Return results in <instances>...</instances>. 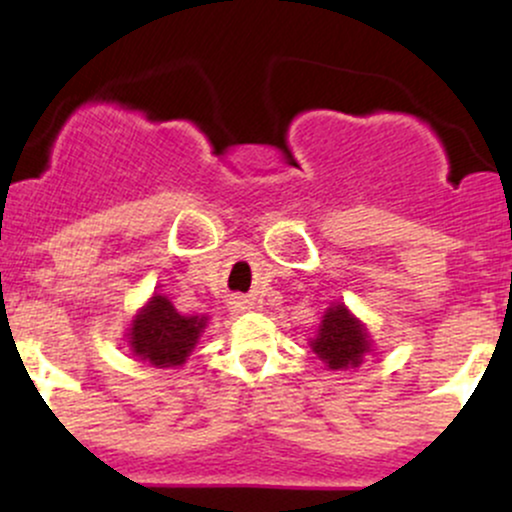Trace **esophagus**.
<instances>
[{
	"label": "esophagus",
	"mask_w": 512,
	"mask_h": 512,
	"mask_svg": "<svg viewBox=\"0 0 512 512\" xmlns=\"http://www.w3.org/2000/svg\"><path fill=\"white\" fill-rule=\"evenodd\" d=\"M236 303H238V301H236ZM236 308H240V303H238V305H236Z\"/></svg>",
	"instance_id": "1"
}]
</instances>
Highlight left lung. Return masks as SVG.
I'll list each match as a JSON object with an SVG mask.
<instances>
[{"label":"left lung","mask_w":512,"mask_h":512,"mask_svg":"<svg viewBox=\"0 0 512 512\" xmlns=\"http://www.w3.org/2000/svg\"><path fill=\"white\" fill-rule=\"evenodd\" d=\"M317 358L332 370L361 366L363 356L370 351V339L361 320L346 310V305H332L322 315L317 337L310 342Z\"/></svg>","instance_id":"1"}]
</instances>
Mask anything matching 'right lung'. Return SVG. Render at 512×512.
<instances>
[{
    "label": "right lung",
    "mask_w": 512,
    "mask_h": 512,
    "mask_svg": "<svg viewBox=\"0 0 512 512\" xmlns=\"http://www.w3.org/2000/svg\"><path fill=\"white\" fill-rule=\"evenodd\" d=\"M204 327L207 317L180 315L166 296L154 293L151 301L134 315L127 342L132 356L139 361H149L158 368H175L192 354Z\"/></svg>",
    "instance_id": "1"
}]
</instances>
